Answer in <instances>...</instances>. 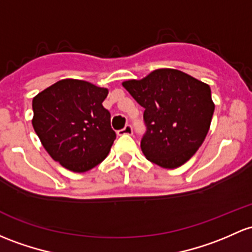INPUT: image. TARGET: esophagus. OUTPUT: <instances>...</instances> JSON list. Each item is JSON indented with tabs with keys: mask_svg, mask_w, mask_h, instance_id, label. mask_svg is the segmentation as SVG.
<instances>
[{
	"mask_svg": "<svg viewBox=\"0 0 252 252\" xmlns=\"http://www.w3.org/2000/svg\"><path fill=\"white\" fill-rule=\"evenodd\" d=\"M133 134V128H131L130 124H126L123 129L118 130V135H131Z\"/></svg>",
	"mask_w": 252,
	"mask_h": 252,
	"instance_id": "obj_1",
	"label": "esophagus"
}]
</instances>
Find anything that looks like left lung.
Instances as JSON below:
<instances>
[{
    "label": "left lung",
    "mask_w": 252,
    "mask_h": 252,
    "mask_svg": "<svg viewBox=\"0 0 252 252\" xmlns=\"http://www.w3.org/2000/svg\"><path fill=\"white\" fill-rule=\"evenodd\" d=\"M123 87L145 108V157L165 169L190 159L210 128L215 110L210 87L174 68L155 70L140 81L123 82Z\"/></svg>",
    "instance_id": "obj_1"
}]
</instances>
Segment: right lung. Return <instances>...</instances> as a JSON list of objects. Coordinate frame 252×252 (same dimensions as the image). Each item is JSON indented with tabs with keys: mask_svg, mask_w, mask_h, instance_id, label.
<instances>
[{
	"mask_svg": "<svg viewBox=\"0 0 252 252\" xmlns=\"http://www.w3.org/2000/svg\"><path fill=\"white\" fill-rule=\"evenodd\" d=\"M106 88L81 79H62L32 100V126L55 161L84 173L107 157L116 139L111 115L102 106Z\"/></svg>",
	"mask_w": 252,
	"mask_h": 252,
	"instance_id": "1",
	"label": "right lung"
}]
</instances>
